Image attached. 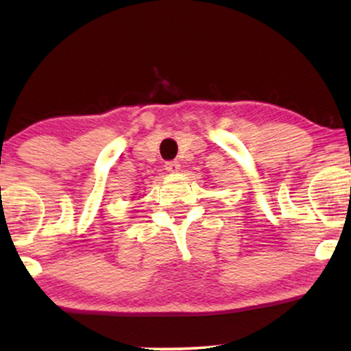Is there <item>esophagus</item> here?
Returning <instances> with one entry per match:
<instances>
[{
	"label": "esophagus",
	"mask_w": 351,
	"mask_h": 351,
	"mask_svg": "<svg viewBox=\"0 0 351 351\" xmlns=\"http://www.w3.org/2000/svg\"><path fill=\"white\" fill-rule=\"evenodd\" d=\"M165 167H166L167 172H172V174H174V172H179L180 171L179 161H167L166 165H165Z\"/></svg>",
	"instance_id": "1"
}]
</instances>
